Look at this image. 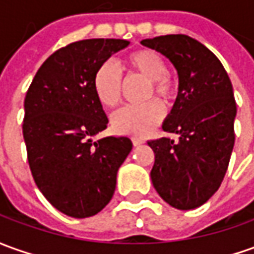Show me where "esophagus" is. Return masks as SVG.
Here are the masks:
<instances>
[{"mask_svg":"<svg viewBox=\"0 0 254 254\" xmlns=\"http://www.w3.org/2000/svg\"><path fill=\"white\" fill-rule=\"evenodd\" d=\"M144 144V139H141V138H132V145L134 146H138V145H142Z\"/></svg>","mask_w":254,"mask_h":254,"instance_id":"obj_1","label":"esophagus"}]
</instances>
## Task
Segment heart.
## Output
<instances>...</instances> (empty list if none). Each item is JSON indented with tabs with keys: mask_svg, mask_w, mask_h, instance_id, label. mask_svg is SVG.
<instances>
[{
	"mask_svg": "<svg viewBox=\"0 0 254 254\" xmlns=\"http://www.w3.org/2000/svg\"><path fill=\"white\" fill-rule=\"evenodd\" d=\"M123 67L127 76H139L148 81L142 99L144 104L130 105L112 116L113 130L123 135L142 137L153 130L162 122L164 115L163 104H170L178 94V84L174 77L167 73L164 58L153 50L141 48L132 51L123 59ZM92 91L98 102L104 108L113 109L123 97V80L120 71L112 62H104L97 67L92 76ZM156 95L160 101L150 100Z\"/></svg>",
	"mask_w": 254,
	"mask_h": 254,
	"instance_id": "heart-1",
	"label": "heart"
}]
</instances>
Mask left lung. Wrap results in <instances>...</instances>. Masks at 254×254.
<instances>
[{"instance_id":"left-lung-1","label":"left lung","mask_w":254,"mask_h":254,"mask_svg":"<svg viewBox=\"0 0 254 254\" xmlns=\"http://www.w3.org/2000/svg\"><path fill=\"white\" fill-rule=\"evenodd\" d=\"M142 45L169 58L178 73V97L162 128L180 135L149 141L155 153L150 178L164 202L190 210L220 188L235 142L237 102L218 58L185 34L148 38Z\"/></svg>"}]
</instances>
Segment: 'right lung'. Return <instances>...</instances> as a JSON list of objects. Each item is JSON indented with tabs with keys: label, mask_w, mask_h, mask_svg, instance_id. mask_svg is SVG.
Here are the masks:
<instances>
[{
	"label": "right lung",
	"mask_w": 254,
	"mask_h": 254,
	"mask_svg": "<svg viewBox=\"0 0 254 254\" xmlns=\"http://www.w3.org/2000/svg\"><path fill=\"white\" fill-rule=\"evenodd\" d=\"M128 44L91 38L59 48L41 64L24 98L23 138L31 176L47 200L66 216L85 218L102 210L132 149L127 137L91 139L108 127L92 76Z\"/></svg>",
	"instance_id": "1"
}]
</instances>
